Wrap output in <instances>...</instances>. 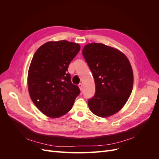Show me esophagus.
Returning <instances> with one entry per match:
<instances>
[{"label":"esophagus","mask_w":159,"mask_h":159,"mask_svg":"<svg viewBox=\"0 0 159 159\" xmlns=\"http://www.w3.org/2000/svg\"><path fill=\"white\" fill-rule=\"evenodd\" d=\"M78 86H79V88H80V90L82 91V90H83V85H82V84H80L78 85Z\"/></svg>","instance_id":"1"}]
</instances>
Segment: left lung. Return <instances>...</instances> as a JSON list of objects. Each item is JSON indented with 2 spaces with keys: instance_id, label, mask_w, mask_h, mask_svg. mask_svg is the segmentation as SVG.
<instances>
[{
  "instance_id": "obj_1",
  "label": "left lung",
  "mask_w": 159,
  "mask_h": 159,
  "mask_svg": "<svg viewBox=\"0 0 159 159\" xmlns=\"http://www.w3.org/2000/svg\"><path fill=\"white\" fill-rule=\"evenodd\" d=\"M82 54L95 84V93L88 100L91 111L102 117L118 112L126 103L133 86L131 64L121 52L101 43L85 45Z\"/></svg>"
}]
</instances>
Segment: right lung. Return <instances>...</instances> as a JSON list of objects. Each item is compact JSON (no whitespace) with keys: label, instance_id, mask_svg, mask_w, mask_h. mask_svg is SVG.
<instances>
[{"label":"right lung","instance_id":"right-lung-1","mask_svg":"<svg viewBox=\"0 0 159 159\" xmlns=\"http://www.w3.org/2000/svg\"><path fill=\"white\" fill-rule=\"evenodd\" d=\"M80 50L76 43L48 42L32 57L28 74V91L36 107L48 117L57 118L68 113L80 93L68 72Z\"/></svg>","mask_w":159,"mask_h":159}]
</instances>
